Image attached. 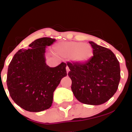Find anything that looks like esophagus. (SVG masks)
I'll return each mask as SVG.
<instances>
[{
	"label": "esophagus",
	"mask_w": 132,
	"mask_h": 132,
	"mask_svg": "<svg viewBox=\"0 0 132 132\" xmlns=\"http://www.w3.org/2000/svg\"><path fill=\"white\" fill-rule=\"evenodd\" d=\"M66 72H67V74H68V72H69V67H68V66H66Z\"/></svg>",
	"instance_id": "obj_1"
}]
</instances>
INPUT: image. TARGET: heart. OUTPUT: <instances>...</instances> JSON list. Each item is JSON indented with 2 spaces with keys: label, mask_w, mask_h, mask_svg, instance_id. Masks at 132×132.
I'll return each mask as SVG.
<instances>
[{
  "label": "heart",
  "mask_w": 132,
  "mask_h": 132,
  "mask_svg": "<svg viewBox=\"0 0 132 132\" xmlns=\"http://www.w3.org/2000/svg\"><path fill=\"white\" fill-rule=\"evenodd\" d=\"M54 49L59 55L70 57L71 61L76 63H86L92 55L91 46L81 42H63L56 45Z\"/></svg>",
  "instance_id": "1"
}]
</instances>
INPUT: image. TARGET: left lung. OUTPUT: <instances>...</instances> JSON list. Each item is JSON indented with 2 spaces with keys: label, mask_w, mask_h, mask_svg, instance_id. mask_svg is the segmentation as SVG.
<instances>
[{
  "label": "left lung",
  "mask_w": 132,
  "mask_h": 132,
  "mask_svg": "<svg viewBox=\"0 0 132 132\" xmlns=\"http://www.w3.org/2000/svg\"><path fill=\"white\" fill-rule=\"evenodd\" d=\"M93 56L84 63H67L71 89L79 102L98 105L115 94L120 79V64L110 50L89 42Z\"/></svg>",
  "instance_id": "8db88e82"
}]
</instances>
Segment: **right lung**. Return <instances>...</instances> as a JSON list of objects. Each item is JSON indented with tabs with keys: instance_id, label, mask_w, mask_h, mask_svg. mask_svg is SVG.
<instances>
[{
	"instance_id": "add662e5",
	"label": "right lung",
	"mask_w": 132,
	"mask_h": 132,
	"mask_svg": "<svg viewBox=\"0 0 132 132\" xmlns=\"http://www.w3.org/2000/svg\"><path fill=\"white\" fill-rule=\"evenodd\" d=\"M56 39L44 37L29 45L28 50L21 49L9 64L7 84L13 101L24 110L33 112L43 111L52 105L53 92L60 81L67 76L66 64L54 68L46 64L47 46Z\"/></svg>"
}]
</instances>
